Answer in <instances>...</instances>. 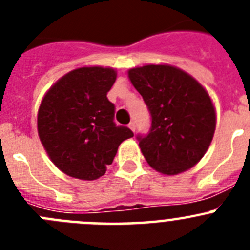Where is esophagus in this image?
I'll list each match as a JSON object with an SVG mask.
<instances>
[{
	"mask_svg": "<svg viewBox=\"0 0 250 250\" xmlns=\"http://www.w3.org/2000/svg\"><path fill=\"white\" fill-rule=\"evenodd\" d=\"M127 126H129L130 129L132 130V131H135V129H136V125H135V123H134V121H131V123H130L129 125H127Z\"/></svg>",
	"mask_w": 250,
	"mask_h": 250,
	"instance_id": "34e87169",
	"label": "esophagus"
}]
</instances>
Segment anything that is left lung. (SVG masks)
<instances>
[{"label":"left lung","instance_id":"left-lung-1","mask_svg":"<svg viewBox=\"0 0 250 250\" xmlns=\"http://www.w3.org/2000/svg\"><path fill=\"white\" fill-rule=\"evenodd\" d=\"M130 81L143 96L151 125L138 134L147 164L167 175L190 169L204 156L215 130V110L204 87L169 65L131 68Z\"/></svg>","mask_w":250,"mask_h":250}]
</instances>
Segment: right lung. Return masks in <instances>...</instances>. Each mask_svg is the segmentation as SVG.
I'll return each instance as SVG.
<instances>
[{"instance_id":"obj_1","label":"right lung","mask_w":250,"mask_h":250,"mask_svg":"<svg viewBox=\"0 0 250 250\" xmlns=\"http://www.w3.org/2000/svg\"><path fill=\"white\" fill-rule=\"evenodd\" d=\"M115 80L112 68H76L60 79L40 105V140L54 164L68 176L100 178L119 145L134 136L129 127L114 121L115 105L106 95Z\"/></svg>"}]
</instances>
